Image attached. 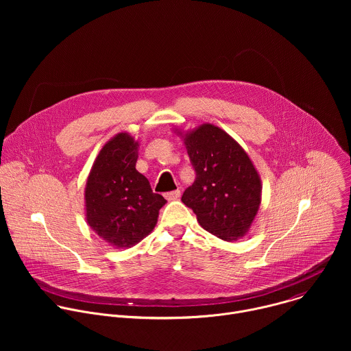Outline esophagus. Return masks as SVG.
Here are the masks:
<instances>
[{"label":"esophagus","instance_id":"esophagus-1","mask_svg":"<svg viewBox=\"0 0 351 351\" xmlns=\"http://www.w3.org/2000/svg\"><path fill=\"white\" fill-rule=\"evenodd\" d=\"M180 197V190H173V191H169L165 194V198L168 199V202H173V199H178Z\"/></svg>","mask_w":351,"mask_h":351}]
</instances>
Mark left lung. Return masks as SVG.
<instances>
[{"instance_id":"1","label":"left lung","mask_w":351,"mask_h":351,"mask_svg":"<svg viewBox=\"0 0 351 351\" xmlns=\"http://www.w3.org/2000/svg\"><path fill=\"white\" fill-rule=\"evenodd\" d=\"M195 171L194 183L182 195L198 223L225 241H236L252 228L261 206L260 173L244 148L225 130L203 123L175 129Z\"/></svg>"}]
</instances>
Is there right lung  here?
<instances>
[{
    "label": "right lung",
    "instance_id": "add662e5",
    "mask_svg": "<svg viewBox=\"0 0 351 351\" xmlns=\"http://www.w3.org/2000/svg\"><path fill=\"white\" fill-rule=\"evenodd\" d=\"M137 157L138 141L121 132L99 149L86 182V221L115 248H129L152 233L167 203L136 169Z\"/></svg>",
    "mask_w": 351,
    "mask_h": 351
}]
</instances>
